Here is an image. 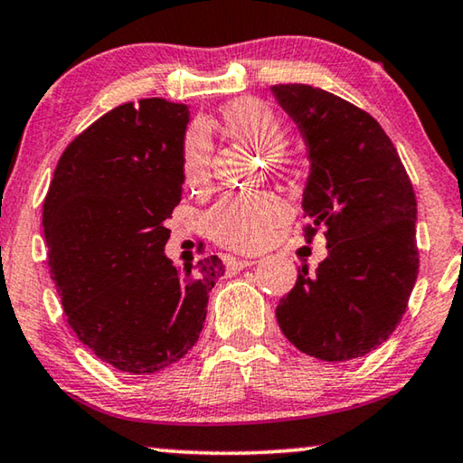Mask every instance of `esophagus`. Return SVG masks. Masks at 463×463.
Segmentation results:
<instances>
[{
	"instance_id": "34e87169",
	"label": "esophagus",
	"mask_w": 463,
	"mask_h": 463,
	"mask_svg": "<svg viewBox=\"0 0 463 463\" xmlns=\"http://www.w3.org/2000/svg\"><path fill=\"white\" fill-rule=\"evenodd\" d=\"M257 261L255 259H233L230 263L232 269H244V268H250V265H255Z\"/></svg>"
}]
</instances>
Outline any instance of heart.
I'll return each instance as SVG.
<instances>
[{"instance_id":"1","label":"heart","mask_w":463,"mask_h":463,"mask_svg":"<svg viewBox=\"0 0 463 463\" xmlns=\"http://www.w3.org/2000/svg\"><path fill=\"white\" fill-rule=\"evenodd\" d=\"M227 130L249 143L268 160H276L287 147V128L268 105L255 99L233 100L223 109ZM213 143L202 124L187 130L181 149V168L187 185H204L211 175ZM288 208L274 194H227L208 214V230L223 246L255 250L268 242L278 223L287 219Z\"/></svg>"}]
</instances>
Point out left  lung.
<instances>
[{
    "mask_svg": "<svg viewBox=\"0 0 463 463\" xmlns=\"http://www.w3.org/2000/svg\"><path fill=\"white\" fill-rule=\"evenodd\" d=\"M307 145L306 236L325 227L328 255L301 265L276 318L307 356L345 363L394 333L420 271L417 200L390 137L369 113L306 84L271 88Z\"/></svg>",
    "mask_w": 463,
    "mask_h": 463,
    "instance_id": "8db88e82",
    "label": "left lung"
}]
</instances>
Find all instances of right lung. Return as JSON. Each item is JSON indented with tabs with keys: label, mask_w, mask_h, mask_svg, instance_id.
I'll return each instance as SVG.
<instances>
[{
	"label": "right lung",
	"mask_w": 463,
	"mask_h": 463,
	"mask_svg": "<svg viewBox=\"0 0 463 463\" xmlns=\"http://www.w3.org/2000/svg\"><path fill=\"white\" fill-rule=\"evenodd\" d=\"M187 105L141 99L75 137L43 200L48 265L69 326L113 369L149 375L181 360L225 274L217 255L185 265L164 252L181 202Z\"/></svg>",
	"instance_id": "obj_1"
}]
</instances>
